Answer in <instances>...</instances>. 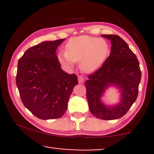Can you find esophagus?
Masks as SVG:
<instances>
[{"label":"esophagus","mask_w":154,"mask_h":154,"mask_svg":"<svg viewBox=\"0 0 154 154\" xmlns=\"http://www.w3.org/2000/svg\"><path fill=\"white\" fill-rule=\"evenodd\" d=\"M78 80H79V83H81V84L83 83L84 79L82 76H81V75H79V76H78Z\"/></svg>","instance_id":"obj_1"}]
</instances>
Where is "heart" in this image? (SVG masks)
<instances>
[{
  "mask_svg": "<svg viewBox=\"0 0 154 154\" xmlns=\"http://www.w3.org/2000/svg\"><path fill=\"white\" fill-rule=\"evenodd\" d=\"M109 53L107 42L90 35H80L69 39L65 52L57 54L58 60L67 67H72L79 61V66L85 73H92L100 68Z\"/></svg>",
  "mask_w": 154,
  "mask_h": 154,
  "instance_id": "obj_1",
  "label": "heart"
}]
</instances>
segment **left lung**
Wrapping results in <instances>:
<instances>
[{"label":"left lung","instance_id":"left-lung-1","mask_svg":"<svg viewBox=\"0 0 154 154\" xmlns=\"http://www.w3.org/2000/svg\"><path fill=\"white\" fill-rule=\"evenodd\" d=\"M110 40L111 54L95 72L88 75L86 94L92 114L102 120H114L123 116L135 102L141 81L140 63L126 42L118 35H102ZM111 85L119 88L121 102L106 106L100 101L105 90Z\"/></svg>","mask_w":154,"mask_h":154}]
</instances>
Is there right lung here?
Here are the masks:
<instances>
[{
	"label": "right lung",
	"instance_id": "1",
	"mask_svg": "<svg viewBox=\"0 0 154 154\" xmlns=\"http://www.w3.org/2000/svg\"><path fill=\"white\" fill-rule=\"evenodd\" d=\"M65 40L44 41L29 48L18 61L17 87L25 107L40 119L61 118L78 84L75 74L61 69L55 52Z\"/></svg>",
	"mask_w": 154,
	"mask_h": 154
}]
</instances>
